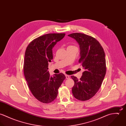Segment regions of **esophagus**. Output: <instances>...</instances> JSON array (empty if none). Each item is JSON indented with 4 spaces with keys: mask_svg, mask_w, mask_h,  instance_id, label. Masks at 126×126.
Here are the masks:
<instances>
[{
    "mask_svg": "<svg viewBox=\"0 0 126 126\" xmlns=\"http://www.w3.org/2000/svg\"><path fill=\"white\" fill-rule=\"evenodd\" d=\"M65 77H66V79H68L70 78V76L69 75H65Z\"/></svg>",
    "mask_w": 126,
    "mask_h": 126,
    "instance_id": "obj_1",
    "label": "esophagus"
}]
</instances>
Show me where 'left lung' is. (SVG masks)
<instances>
[{
    "label": "left lung",
    "mask_w": 126,
    "mask_h": 126,
    "mask_svg": "<svg viewBox=\"0 0 126 126\" xmlns=\"http://www.w3.org/2000/svg\"><path fill=\"white\" fill-rule=\"evenodd\" d=\"M68 36L79 45L80 58L79 62L85 69L79 79L71 76L75 82L72 94L76 99L85 101L93 97L102 84L106 72L105 54L100 43L92 36L80 33Z\"/></svg>",
    "instance_id": "8db88e82"
}]
</instances>
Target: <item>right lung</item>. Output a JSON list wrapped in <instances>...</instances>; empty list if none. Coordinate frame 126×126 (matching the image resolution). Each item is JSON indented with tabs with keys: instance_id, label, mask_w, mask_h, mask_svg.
<instances>
[{
	"instance_id": "1",
	"label": "right lung",
	"mask_w": 126,
	"mask_h": 126,
	"mask_svg": "<svg viewBox=\"0 0 126 126\" xmlns=\"http://www.w3.org/2000/svg\"><path fill=\"white\" fill-rule=\"evenodd\" d=\"M65 33H49L40 36L28 46L25 54L24 73L28 86L37 100L50 103L56 98L58 89L65 76L63 73L50 76L48 62L53 59L52 49Z\"/></svg>"
}]
</instances>
